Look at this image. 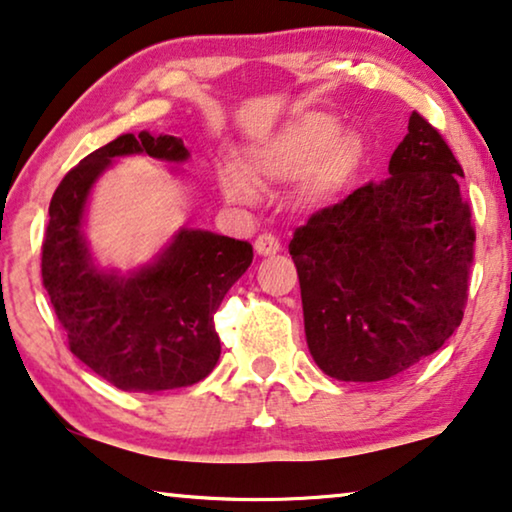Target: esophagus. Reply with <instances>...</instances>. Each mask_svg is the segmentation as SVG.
Wrapping results in <instances>:
<instances>
[{
    "label": "esophagus",
    "instance_id": "1",
    "mask_svg": "<svg viewBox=\"0 0 512 512\" xmlns=\"http://www.w3.org/2000/svg\"><path fill=\"white\" fill-rule=\"evenodd\" d=\"M255 253L257 255H276L280 253V241L273 234H259L255 239Z\"/></svg>",
    "mask_w": 512,
    "mask_h": 512
}]
</instances>
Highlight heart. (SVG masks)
I'll return each mask as SVG.
<instances>
[{"label": "heart", "mask_w": 512, "mask_h": 512, "mask_svg": "<svg viewBox=\"0 0 512 512\" xmlns=\"http://www.w3.org/2000/svg\"><path fill=\"white\" fill-rule=\"evenodd\" d=\"M363 160V144L331 114L305 112L287 121L276 133L250 144L243 167L223 163L218 167V188L227 202L253 204L259 197L255 179H296L308 175L305 193L310 200H331L340 195Z\"/></svg>", "instance_id": "heart-1"}]
</instances>
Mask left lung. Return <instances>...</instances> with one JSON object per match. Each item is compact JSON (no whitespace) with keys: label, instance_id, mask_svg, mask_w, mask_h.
<instances>
[{"label":"left lung","instance_id":"8db88e82","mask_svg":"<svg viewBox=\"0 0 512 512\" xmlns=\"http://www.w3.org/2000/svg\"><path fill=\"white\" fill-rule=\"evenodd\" d=\"M294 232L308 349L324 375L384 381L437 352L467 303L474 227L460 163L411 112L388 163Z\"/></svg>","mask_w":512,"mask_h":512}]
</instances>
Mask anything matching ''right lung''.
<instances>
[{
    "mask_svg": "<svg viewBox=\"0 0 512 512\" xmlns=\"http://www.w3.org/2000/svg\"><path fill=\"white\" fill-rule=\"evenodd\" d=\"M124 156L186 163L190 151L181 137L142 131L119 135L80 160L52 195L43 285L68 347L98 377L135 393L193 386L216 368L213 315L248 271L253 246L181 227L149 264L128 273L103 269L89 250L85 213L94 183Z\"/></svg>",
    "mask_w": 512,
    "mask_h": 512,
    "instance_id": "right-lung-1",
    "label": "right lung"
}]
</instances>
